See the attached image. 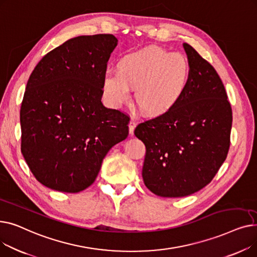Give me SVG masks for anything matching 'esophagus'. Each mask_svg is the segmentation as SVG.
<instances>
[{
    "label": "esophagus",
    "mask_w": 257,
    "mask_h": 257,
    "mask_svg": "<svg viewBox=\"0 0 257 257\" xmlns=\"http://www.w3.org/2000/svg\"><path fill=\"white\" fill-rule=\"evenodd\" d=\"M136 127H137V121L134 119H131L130 123H129V132H130V134H133Z\"/></svg>",
    "instance_id": "34e87169"
}]
</instances>
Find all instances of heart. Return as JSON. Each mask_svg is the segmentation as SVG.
<instances>
[{
    "label": "heart",
    "instance_id": "obj_1",
    "mask_svg": "<svg viewBox=\"0 0 257 257\" xmlns=\"http://www.w3.org/2000/svg\"><path fill=\"white\" fill-rule=\"evenodd\" d=\"M190 79L191 65L185 56L149 47L120 57L117 71L105 73L103 90L108 103L120 107L131 98L130 87H137L136 99L143 111L159 115L178 103Z\"/></svg>",
    "mask_w": 257,
    "mask_h": 257
}]
</instances>
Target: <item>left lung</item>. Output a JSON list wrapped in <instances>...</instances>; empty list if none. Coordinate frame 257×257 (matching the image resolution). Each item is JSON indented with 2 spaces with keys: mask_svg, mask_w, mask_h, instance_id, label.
I'll list each match as a JSON object with an SVG mask.
<instances>
[{
  "mask_svg": "<svg viewBox=\"0 0 257 257\" xmlns=\"http://www.w3.org/2000/svg\"><path fill=\"white\" fill-rule=\"evenodd\" d=\"M183 47L191 65L183 96L134 130L146 146L145 185L165 198L192 195L210 183L230 146L232 110L222 80L191 45Z\"/></svg>",
  "mask_w": 257,
  "mask_h": 257,
  "instance_id": "8db88e82",
  "label": "left lung"
}]
</instances>
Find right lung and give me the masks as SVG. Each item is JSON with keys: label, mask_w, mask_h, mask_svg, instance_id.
Wrapping results in <instances>:
<instances>
[{"label": "right lung", "mask_w": 257, "mask_h": 257, "mask_svg": "<svg viewBox=\"0 0 257 257\" xmlns=\"http://www.w3.org/2000/svg\"><path fill=\"white\" fill-rule=\"evenodd\" d=\"M112 34L82 35L50 51L31 73L21 106V150L37 181L79 193L129 133L128 114L103 106Z\"/></svg>", "instance_id": "right-lung-1"}]
</instances>
